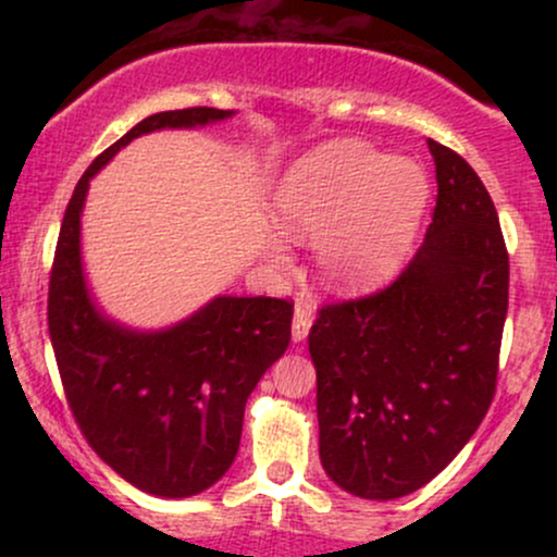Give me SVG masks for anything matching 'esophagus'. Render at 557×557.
Masks as SVG:
<instances>
[{
    "mask_svg": "<svg viewBox=\"0 0 557 557\" xmlns=\"http://www.w3.org/2000/svg\"><path fill=\"white\" fill-rule=\"evenodd\" d=\"M311 322H314V311H311L309 304H296V311H293V343L306 341L309 335Z\"/></svg>",
    "mask_w": 557,
    "mask_h": 557,
    "instance_id": "34e87169",
    "label": "esophagus"
}]
</instances>
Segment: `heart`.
<instances>
[{"label": "heart", "instance_id": "obj_1", "mask_svg": "<svg viewBox=\"0 0 557 557\" xmlns=\"http://www.w3.org/2000/svg\"><path fill=\"white\" fill-rule=\"evenodd\" d=\"M430 183L411 159H389L361 140L311 151L285 175L274 214L296 240H319V270L337 290H363L395 272L424 214ZM267 253L285 264L283 243Z\"/></svg>", "mask_w": 557, "mask_h": 557}]
</instances>
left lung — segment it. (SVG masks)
<instances>
[{
  "instance_id": "obj_1",
  "label": "left lung",
  "mask_w": 557,
  "mask_h": 557,
  "mask_svg": "<svg viewBox=\"0 0 557 557\" xmlns=\"http://www.w3.org/2000/svg\"><path fill=\"white\" fill-rule=\"evenodd\" d=\"M437 203L424 243L387 287L319 309V458L345 492L395 500L469 443L497 387L508 248L495 203L461 154L430 138Z\"/></svg>"
}]
</instances>
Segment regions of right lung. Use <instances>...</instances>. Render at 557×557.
<instances>
[{
    "label": "right lung",
    "mask_w": 557,
    "mask_h": 557,
    "mask_svg": "<svg viewBox=\"0 0 557 557\" xmlns=\"http://www.w3.org/2000/svg\"><path fill=\"white\" fill-rule=\"evenodd\" d=\"M230 114L214 107L151 114L101 151L70 198L49 277V335L75 424L101 461L159 497L198 495L233 466L248 395L290 343L293 304L220 296L170 330L120 327L86 290L81 212L88 181L133 138Z\"/></svg>",
    "instance_id": "1"
}]
</instances>
